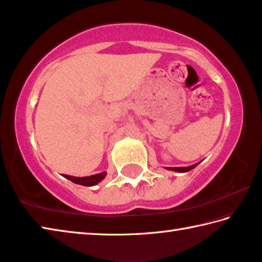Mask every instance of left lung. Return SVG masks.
Returning <instances> with one entry per match:
<instances>
[{
	"mask_svg": "<svg viewBox=\"0 0 262 262\" xmlns=\"http://www.w3.org/2000/svg\"><path fill=\"white\" fill-rule=\"evenodd\" d=\"M199 163L191 165V166H188V167H165L166 169L168 170H174V172H179V173H185V172H189V170L193 169Z\"/></svg>",
	"mask_w": 262,
	"mask_h": 262,
	"instance_id": "1",
	"label": "left lung"
}]
</instances>
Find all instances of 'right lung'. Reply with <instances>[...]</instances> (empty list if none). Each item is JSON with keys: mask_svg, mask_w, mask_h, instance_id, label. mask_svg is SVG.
I'll return each instance as SVG.
<instances>
[{"mask_svg": "<svg viewBox=\"0 0 262 262\" xmlns=\"http://www.w3.org/2000/svg\"><path fill=\"white\" fill-rule=\"evenodd\" d=\"M63 177L72 181L73 183H77L80 185H84V187H93V185H96L97 183L101 182V181L106 177V172H102L95 175H90V177H83V178H77V177H71V175L63 174Z\"/></svg>", "mask_w": 262, "mask_h": 262, "instance_id": "add662e5", "label": "right lung"}]
</instances>
